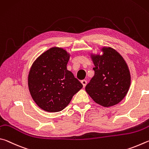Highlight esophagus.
I'll return each mask as SVG.
<instances>
[{"label":"esophagus","instance_id":"obj_1","mask_svg":"<svg viewBox=\"0 0 149 149\" xmlns=\"http://www.w3.org/2000/svg\"><path fill=\"white\" fill-rule=\"evenodd\" d=\"M81 83H82V84L83 85V88H85V86H86V84H87V82L86 81V80H82L81 81Z\"/></svg>","mask_w":149,"mask_h":149}]
</instances>
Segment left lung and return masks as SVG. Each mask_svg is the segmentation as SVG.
Listing matches in <instances>:
<instances>
[{
    "label": "left lung",
    "mask_w": 149,
    "mask_h": 149,
    "mask_svg": "<svg viewBox=\"0 0 149 149\" xmlns=\"http://www.w3.org/2000/svg\"><path fill=\"white\" fill-rule=\"evenodd\" d=\"M101 50V56H91L95 74L85 89L95 103L109 107L126 95L131 77L126 61L118 52L110 47H103Z\"/></svg>",
    "instance_id": "left-lung-1"
}]
</instances>
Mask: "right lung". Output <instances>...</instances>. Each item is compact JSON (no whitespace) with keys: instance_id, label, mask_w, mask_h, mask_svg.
I'll return each mask as SVG.
<instances>
[{"instance_id":"1","label":"right lung","mask_w":149,"mask_h":149,"mask_svg":"<svg viewBox=\"0 0 149 149\" xmlns=\"http://www.w3.org/2000/svg\"><path fill=\"white\" fill-rule=\"evenodd\" d=\"M70 56L54 47L41 54L31 66L28 86L31 97L47 112H59L69 105L82 84L67 69Z\"/></svg>"}]
</instances>
